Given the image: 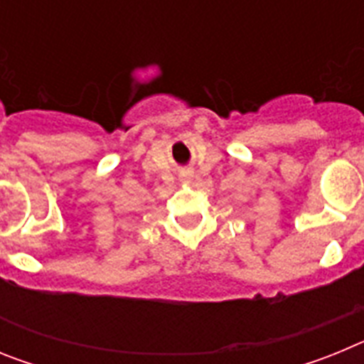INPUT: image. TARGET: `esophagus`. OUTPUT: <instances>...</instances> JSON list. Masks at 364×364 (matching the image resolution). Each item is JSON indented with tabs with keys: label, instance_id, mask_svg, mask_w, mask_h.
Wrapping results in <instances>:
<instances>
[{
	"label": "esophagus",
	"instance_id": "obj_1",
	"mask_svg": "<svg viewBox=\"0 0 364 364\" xmlns=\"http://www.w3.org/2000/svg\"><path fill=\"white\" fill-rule=\"evenodd\" d=\"M193 178H195V171H193V169H184V171H180L178 175V180L182 186H189L193 182Z\"/></svg>",
	"mask_w": 364,
	"mask_h": 364
}]
</instances>
